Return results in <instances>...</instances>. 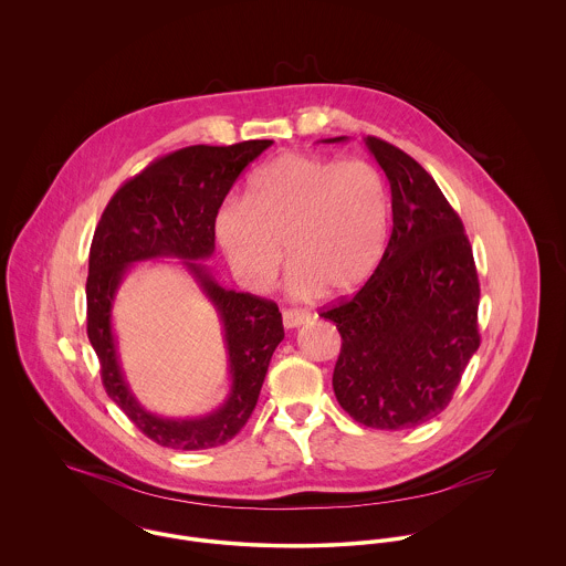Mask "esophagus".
Here are the masks:
<instances>
[{
  "label": "esophagus",
  "mask_w": 566,
  "mask_h": 566,
  "mask_svg": "<svg viewBox=\"0 0 566 566\" xmlns=\"http://www.w3.org/2000/svg\"><path fill=\"white\" fill-rule=\"evenodd\" d=\"M310 323V314L301 312V310H285L283 312V324L285 328H296L301 324Z\"/></svg>",
  "instance_id": "obj_1"
}]
</instances>
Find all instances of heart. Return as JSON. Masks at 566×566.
<instances>
[{"instance_id": "heart-1", "label": "heart", "mask_w": 566, "mask_h": 566, "mask_svg": "<svg viewBox=\"0 0 566 566\" xmlns=\"http://www.w3.org/2000/svg\"><path fill=\"white\" fill-rule=\"evenodd\" d=\"M390 231V193L366 161L283 155L248 182L245 200L216 213V238L248 290H265L283 265L296 296H344L377 268Z\"/></svg>"}]
</instances>
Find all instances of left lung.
Listing matches in <instances>:
<instances>
[{
	"instance_id": "left-lung-1",
	"label": "left lung",
	"mask_w": 566,
	"mask_h": 566,
	"mask_svg": "<svg viewBox=\"0 0 566 566\" xmlns=\"http://www.w3.org/2000/svg\"><path fill=\"white\" fill-rule=\"evenodd\" d=\"M366 146L390 180V242L361 290L321 316L342 335L337 403L366 427L397 431L451 403L480 348V279L464 224L427 169L384 139Z\"/></svg>"
}]
</instances>
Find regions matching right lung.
I'll return each mask as SVG.
<instances>
[{
    "mask_svg": "<svg viewBox=\"0 0 566 566\" xmlns=\"http://www.w3.org/2000/svg\"><path fill=\"white\" fill-rule=\"evenodd\" d=\"M270 146V139H254L169 153L126 180L97 222L88 252L86 335L99 359L106 395L144 436L167 449L198 451L235 438L256 405L272 353L285 335L276 303L224 290L198 261L216 250V213L233 182ZM159 255L186 259L226 326L234 386L223 407L202 419L178 421L146 412L132 397L118 366L109 328L114 292L133 262Z\"/></svg>",
    "mask_w": 566,
    "mask_h": 566,
    "instance_id": "obj_1",
    "label": "right lung"
}]
</instances>
